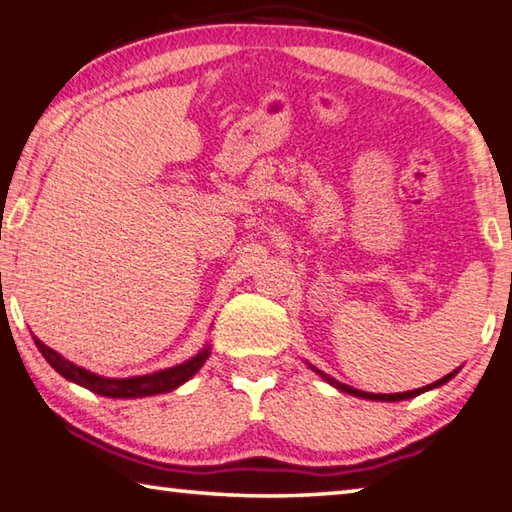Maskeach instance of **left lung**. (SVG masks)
<instances>
[{
    "label": "left lung",
    "instance_id": "obj_1",
    "mask_svg": "<svg viewBox=\"0 0 512 512\" xmlns=\"http://www.w3.org/2000/svg\"><path fill=\"white\" fill-rule=\"evenodd\" d=\"M311 370H316V368L311 366ZM316 372H318L320 377H323V379L327 381V384H332L334 388H339V391H343V393H350V395H357V397H363V400H375V402H400V400H409V397H415V395H420V393H424V391H431V388H438V386L447 384V381L456 375V370H454V372H449L447 377L438 379V381H433V384L424 386V388H415V391H406V393H391V395H377V393L357 391V388H352V386H345V384H341V381H336L334 377L325 375V372H320V370H316Z\"/></svg>",
    "mask_w": 512,
    "mask_h": 512
}]
</instances>
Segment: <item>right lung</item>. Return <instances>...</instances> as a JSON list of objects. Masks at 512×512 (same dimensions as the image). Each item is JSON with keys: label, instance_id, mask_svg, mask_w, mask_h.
Instances as JSON below:
<instances>
[{"label": "right lung", "instance_id": "add662e5", "mask_svg": "<svg viewBox=\"0 0 512 512\" xmlns=\"http://www.w3.org/2000/svg\"><path fill=\"white\" fill-rule=\"evenodd\" d=\"M38 350L42 352V357L47 359V363L54 368L58 375H63L65 379L74 381L88 391L103 395V397H124V400H131V397H146V395H160V393H169L173 388L183 386L189 377H194L198 370H201L203 363L210 357V345L192 357L185 363H178V366L153 372V375H140V377H126V379H110V377H101L94 375V372L85 370L76 363L67 361L65 357H60L56 350H51L49 345L42 343L38 336H33Z\"/></svg>", "mask_w": 512, "mask_h": 512}]
</instances>
